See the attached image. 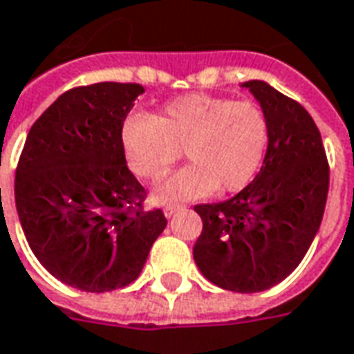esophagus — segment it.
I'll return each mask as SVG.
<instances>
[{
    "instance_id": "obj_1",
    "label": "esophagus",
    "mask_w": 354,
    "mask_h": 354,
    "mask_svg": "<svg viewBox=\"0 0 354 354\" xmlns=\"http://www.w3.org/2000/svg\"><path fill=\"white\" fill-rule=\"evenodd\" d=\"M182 209H184L182 205H167V207H165V216L170 218V216H174V214L182 211Z\"/></svg>"
}]
</instances>
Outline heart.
Wrapping results in <instances>:
<instances>
[{
  "label": "heart",
  "mask_w": 354,
  "mask_h": 354,
  "mask_svg": "<svg viewBox=\"0 0 354 354\" xmlns=\"http://www.w3.org/2000/svg\"><path fill=\"white\" fill-rule=\"evenodd\" d=\"M130 169L159 180L184 151L187 167L155 185L159 203L192 201L243 189L261 169L268 145V120L253 103L201 93L182 95L151 118H132L122 130Z\"/></svg>",
  "instance_id": "heart-1"
}]
</instances>
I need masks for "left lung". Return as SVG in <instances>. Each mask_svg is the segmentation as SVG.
<instances>
[{
  "label": "left lung",
  "instance_id": "1",
  "mask_svg": "<svg viewBox=\"0 0 354 354\" xmlns=\"http://www.w3.org/2000/svg\"><path fill=\"white\" fill-rule=\"evenodd\" d=\"M268 120L263 167L226 201L197 205L203 232L194 245L209 281L237 293L270 289L295 270L318 234L330 170L315 120L264 80H249Z\"/></svg>",
  "mask_w": 354,
  "mask_h": 354
}]
</instances>
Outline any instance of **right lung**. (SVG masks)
<instances>
[{
  "mask_svg": "<svg viewBox=\"0 0 354 354\" xmlns=\"http://www.w3.org/2000/svg\"><path fill=\"white\" fill-rule=\"evenodd\" d=\"M143 91L118 82L65 91L24 143L15 176L22 232L41 266L71 288L132 283L167 228L160 209H142L145 189L126 167L122 122Z\"/></svg>",
  "mask_w": 354,
  "mask_h": 354,
  "instance_id": "1",
  "label": "right lung"
}]
</instances>
